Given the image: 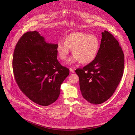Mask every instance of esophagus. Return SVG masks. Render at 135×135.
<instances>
[{
  "label": "esophagus",
  "mask_w": 135,
  "mask_h": 135,
  "mask_svg": "<svg viewBox=\"0 0 135 135\" xmlns=\"http://www.w3.org/2000/svg\"><path fill=\"white\" fill-rule=\"evenodd\" d=\"M69 70H70V72H71V73H74V70L73 69L70 68Z\"/></svg>",
  "instance_id": "34e87169"
}]
</instances>
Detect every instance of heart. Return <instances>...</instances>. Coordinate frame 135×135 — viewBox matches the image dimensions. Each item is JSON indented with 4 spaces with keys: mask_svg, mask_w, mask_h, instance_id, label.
<instances>
[{
    "mask_svg": "<svg viewBox=\"0 0 135 135\" xmlns=\"http://www.w3.org/2000/svg\"><path fill=\"white\" fill-rule=\"evenodd\" d=\"M100 47V41L96 35L74 32L67 35L65 41L61 40L57 42L56 51L59 58L65 60L72 50L73 55L67 61L69 65L79 62L89 64L95 60Z\"/></svg>",
    "mask_w": 135,
    "mask_h": 135,
    "instance_id": "b5f03b06",
    "label": "heart"
}]
</instances>
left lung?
<instances>
[{"mask_svg": "<svg viewBox=\"0 0 135 135\" xmlns=\"http://www.w3.org/2000/svg\"><path fill=\"white\" fill-rule=\"evenodd\" d=\"M124 55L117 39L108 31L102 32L100 50L95 60L75 73L79 78L83 97L99 104L112 96L123 75Z\"/></svg>", "mask_w": 135, "mask_h": 135, "instance_id": "8db88e82", "label": "left lung"}]
</instances>
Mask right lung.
Returning <instances> with one entry per match:
<instances>
[{
	"label": "right lung",
	"mask_w": 135,
	"mask_h": 135,
	"mask_svg": "<svg viewBox=\"0 0 135 135\" xmlns=\"http://www.w3.org/2000/svg\"><path fill=\"white\" fill-rule=\"evenodd\" d=\"M57 44L47 42L37 31L20 39L13 52L12 68L23 93L34 103L47 106L59 97L62 83L69 70L57 59Z\"/></svg>",
	"instance_id": "right-lung-1"
}]
</instances>
